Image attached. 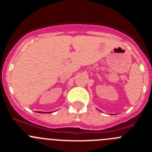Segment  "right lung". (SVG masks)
<instances>
[{
	"instance_id": "1",
	"label": "right lung",
	"mask_w": 152,
	"mask_h": 152,
	"mask_svg": "<svg viewBox=\"0 0 152 152\" xmlns=\"http://www.w3.org/2000/svg\"><path fill=\"white\" fill-rule=\"evenodd\" d=\"M39 113H40V112H39Z\"/></svg>"
}]
</instances>
